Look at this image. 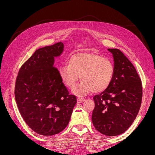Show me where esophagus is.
Returning <instances> with one entry per match:
<instances>
[{
	"mask_svg": "<svg viewBox=\"0 0 155 155\" xmlns=\"http://www.w3.org/2000/svg\"><path fill=\"white\" fill-rule=\"evenodd\" d=\"M85 99H84V98H81V97H78L77 98V102L78 104H80V103H82L83 101H85Z\"/></svg>",
	"mask_w": 155,
	"mask_h": 155,
	"instance_id": "1",
	"label": "esophagus"
}]
</instances>
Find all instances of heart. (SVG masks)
Returning <instances> with one entry per match:
<instances>
[{"instance_id": "1", "label": "heart", "mask_w": 155, "mask_h": 155, "mask_svg": "<svg viewBox=\"0 0 155 155\" xmlns=\"http://www.w3.org/2000/svg\"><path fill=\"white\" fill-rule=\"evenodd\" d=\"M114 65L110 60L93 52H76L68 59V64L59 69L64 84L73 89L79 79L81 83L74 89L78 96H85L93 91L102 92L109 88L114 78Z\"/></svg>"}]
</instances>
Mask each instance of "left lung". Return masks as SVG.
<instances>
[{
    "instance_id": "obj_1",
    "label": "left lung",
    "mask_w": 155,
    "mask_h": 155,
    "mask_svg": "<svg viewBox=\"0 0 155 155\" xmlns=\"http://www.w3.org/2000/svg\"><path fill=\"white\" fill-rule=\"evenodd\" d=\"M108 50L114 58V76L106 91L94 96L92 121L100 133L113 137L124 133L135 120L142 103V86L126 56L118 49Z\"/></svg>"
}]
</instances>
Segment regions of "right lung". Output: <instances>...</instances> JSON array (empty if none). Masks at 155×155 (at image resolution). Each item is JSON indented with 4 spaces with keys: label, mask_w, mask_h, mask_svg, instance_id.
Returning a JSON list of instances; mask_svg holds the SVG:
<instances>
[{
    "label": "right lung",
    "mask_w": 155,
    "mask_h": 155,
    "mask_svg": "<svg viewBox=\"0 0 155 155\" xmlns=\"http://www.w3.org/2000/svg\"><path fill=\"white\" fill-rule=\"evenodd\" d=\"M61 42L37 50L22 65L16 79L15 100L26 124L34 132L51 136L63 130L77 103L54 67L63 53Z\"/></svg>",
    "instance_id": "1"
}]
</instances>
